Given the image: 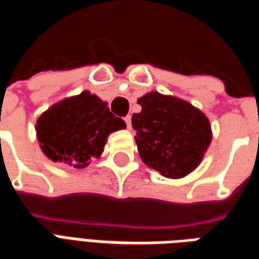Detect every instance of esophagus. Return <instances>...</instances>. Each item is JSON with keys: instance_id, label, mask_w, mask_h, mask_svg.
I'll return each instance as SVG.
<instances>
[{"instance_id": "1", "label": "esophagus", "mask_w": 259, "mask_h": 259, "mask_svg": "<svg viewBox=\"0 0 259 259\" xmlns=\"http://www.w3.org/2000/svg\"><path fill=\"white\" fill-rule=\"evenodd\" d=\"M124 122H126V124H127V127H129V129H132V118H130L129 115L124 118Z\"/></svg>"}]
</instances>
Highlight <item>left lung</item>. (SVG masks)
<instances>
[{"label": "left lung", "instance_id": "8db88e82", "mask_svg": "<svg viewBox=\"0 0 259 259\" xmlns=\"http://www.w3.org/2000/svg\"><path fill=\"white\" fill-rule=\"evenodd\" d=\"M132 126L143 162L169 179L193 172L212 140L209 120L190 102L151 91L139 98Z\"/></svg>", "mask_w": 259, "mask_h": 259}]
</instances>
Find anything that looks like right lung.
I'll return each mask as SVG.
<instances>
[{"label":"right lung","instance_id":"right-lung-1","mask_svg":"<svg viewBox=\"0 0 259 259\" xmlns=\"http://www.w3.org/2000/svg\"><path fill=\"white\" fill-rule=\"evenodd\" d=\"M124 127L126 123L109 111L107 102L89 91L53 105L36 124L42 152L54 162L77 169L100 157L108 136Z\"/></svg>","mask_w":259,"mask_h":259}]
</instances>
